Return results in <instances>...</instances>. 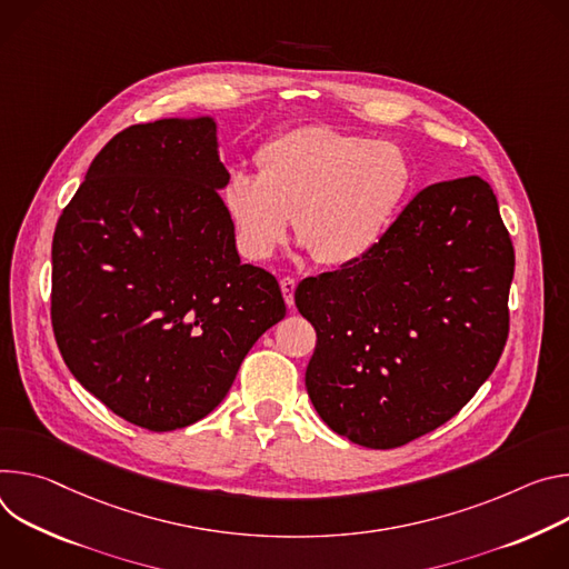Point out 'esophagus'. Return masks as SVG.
Wrapping results in <instances>:
<instances>
[{
  "label": "esophagus",
  "instance_id": "1",
  "mask_svg": "<svg viewBox=\"0 0 569 569\" xmlns=\"http://www.w3.org/2000/svg\"><path fill=\"white\" fill-rule=\"evenodd\" d=\"M280 289L284 296V302L291 307L293 305V291H296V280L293 278H282L280 280Z\"/></svg>",
  "mask_w": 569,
  "mask_h": 569
}]
</instances>
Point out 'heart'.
<instances>
[{
  "label": "heart",
  "mask_w": 569,
  "mask_h": 569,
  "mask_svg": "<svg viewBox=\"0 0 569 569\" xmlns=\"http://www.w3.org/2000/svg\"><path fill=\"white\" fill-rule=\"evenodd\" d=\"M258 176L232 169L223 208L252 260L271 258L289 219L298 241L323 267L359 262L380 243L409 187L400 147L368 142L328 123L289 129L256 156Z\"/></svg>",
  "instance_id": "obj_1"
}]
</instances>
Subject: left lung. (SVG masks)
Returning a JSON list of instances; mask_svg holds the SVG:
<instances>
[{
  "label": "left lung",
  "mask_w": 569,
  "mask_h": 569,
  "mask_svg": "<svg viewBox=\"0 0 569 569\" xmlns=\"http://www.w3.org/2000/svg\"><path fill=\"white\" fill-rule=\"evenodd\" d=\"M516 252L490 184L425 187L366 258L305 278L317 330L305 387L326 425L391 450L457 416L509 339Z\"/></svg>",
  "instance_id": "8db88e82"
}]
</instances>
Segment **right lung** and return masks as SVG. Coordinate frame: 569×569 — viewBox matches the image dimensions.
I'll list each match as a JSON object with an SVG mask.
<instances>
[{
    "instance_id": "add662e5",
    "label": "right lung",
    "mask_w": 569,
    "mask_h": 569,
    "mask_svg": "<svg viewBox=\"0 0 569 569\" xmlns=\"http://www.w3.org/2000/svg\"><path fill=\"white\" fill-rule=\"evenodd\" d=\"M210 117L117 133L62 210L51 243V326L77 380L149 431L206 418L287 305L241 264L219 189Z\"/></svg>"
}]
</instances>
